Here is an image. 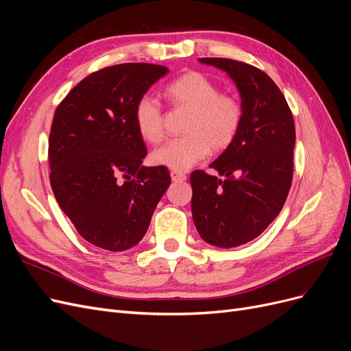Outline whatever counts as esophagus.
<instances>
[{"label": "esophagus", "mask_w": 351, "mask_h": 351, "mask_svg": "<svg viewBox=\"0 0 351 351\" xmlns=\"http://www.w3.org/2000/svg\"><path fill=\"white\" fill-rule=\"evenodd\" d=\"M169 176H171L173 182H184V180H186V174L184 173H180V171H176V169H173V171L169 173Z\"/></svg>", "instance_id": "obj_1"}]
</instances>
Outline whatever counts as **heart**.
Returning <instances> with one entry per match:
<instances>
[{
	"mask_svg": "<svg viewBox=\"0 0 351 351\" xmlns=\"http://www.w3.org/2000/svg\"><path fill=\"white\" fill-rule=\"evenodd\" d=\"M165 97L176 108L190 110L184 124L186 136L169 139L151 154L156 165L186 171L204 159L209 151H224L237 137L244 110L230 93H221L218 84L206 74L189 71L169 82ZM136 130L143 141L156 143L164 136L161 104L143 95L134 105Z\"/></svg>",
	"mask_w": 351,
	"mask_h": 351,
	"instance_id": "heart-1",
	"label": "heart"
}]
</instances>
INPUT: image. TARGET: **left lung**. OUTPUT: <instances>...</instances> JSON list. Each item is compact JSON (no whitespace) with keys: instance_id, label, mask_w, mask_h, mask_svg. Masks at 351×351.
Wrapping results in <instances>:
<instances>
[{"instance_id":"obj_1","label":"left lung","mask_w":351,"mask_h":351,"mask_svg":"<svg viewBox=\"0 0 351 351\" xmlns=\"http://www.w3.org/2000/svg\"><path fill=\"white\" fill-rule=\"evenodd\" d=\"M226 70L241 95L244 119L227 149L210 167L190 174L192 214L199 236L217 247L256 239L277 217L293 180L295 130L282 92L267 73L230 58H199Z\"/></svg>"}]
</instances>
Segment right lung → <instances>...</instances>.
<instances>
[{"label": "right lung", "mask_w": 351, "mask_h": 351, "mask_svg": "<svg viewBox=\"0 0 351 351\" xmlns=\"http://www.w3.org/2000/svg\"><path fill=\"white\" fill-rule=\"evenodd\" d=\"M164 66L124 62L89 74L52 120L48 159L52 192L79 234L121 252L139 243L171 183L167 167H143L134 105L165 76Z\"/></svg>", "instance_id": "obj_1"}]
</instances>
